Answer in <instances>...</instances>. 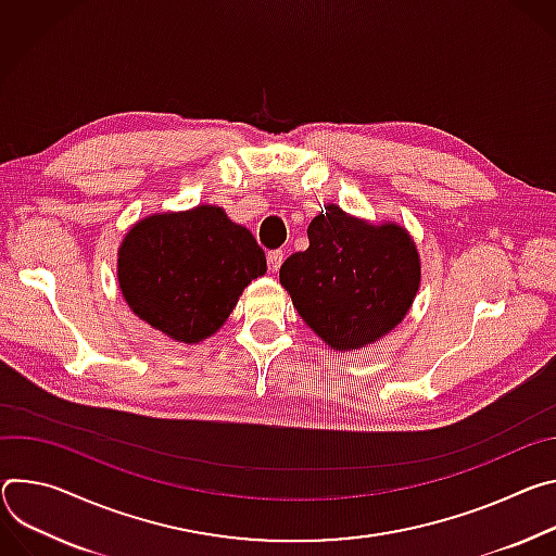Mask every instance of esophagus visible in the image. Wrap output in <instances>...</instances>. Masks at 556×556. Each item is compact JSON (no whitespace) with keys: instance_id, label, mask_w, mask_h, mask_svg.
Segmentation results:
<instances>
[{"instance_id":"34e87169","label":"esophagus","mask_w":556,"mask_h":556,"mask_svg":"<svg viewBox=\"0 0 556 556\" xmlns=\"http://www.w3.org/2000/svg\"><path fill=\"white\" fill-rule=\"evenodd\" d=\"M282 261H285L282 250H271V252H267V267H269V271H271V274H276V271L280 269Z\"/></svg>"}]
</instances>
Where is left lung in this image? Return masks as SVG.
Masks as SVG:
<instances>
[{
    "label": "left lung",
    "mask_w": 556,
    "mask_h": 556,
    "mask_svg": "<svg viewBox=\"0 0 556 556\" xmlns=\"http://www.w3.org/2000/svg\"><path fill=\"white\" fill-rule=\"evenodd\" d=\"M309 250L280 267L295 312L333 351L374 344L408 314L421 265L410 233L327 205L306 229Z\"/></svg>",
    "instance_id": "left-lung-1"
}]
</instances>
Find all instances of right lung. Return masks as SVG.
Returning a JSON list of instances; mask_svg holds the SVG:
<instances>
[{"label":"right lung","instance_id":"add662e5","mask_svg":"<svg viewBox=\"0 0 556 556\" xmlns=\"http://www.w3.org/2000/svg\"><path fill=\"white\" fill-rule=\"evenodd\" d=\"M267 271L252 231L216 205L154 214L118 247L116 278L130 309L185 344L214 336L254 278Z\"/></svg>","mask_w":556,"mask_h":556}]
</instances>
